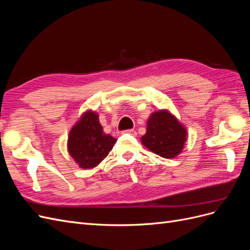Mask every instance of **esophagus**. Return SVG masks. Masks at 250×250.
Returning a JSON list of instances; mask_svg holds the SVG:
<instances>
[{"mask_svg":"<svg viewBox=\"0 0 250 250\" xmlns=\"http://www.w3.org/2000/svg\"><path fill=\"white\" fill-rule=\"evenodd\" d=\"M124 133H127V134H130V135H132V137H137V135H138L137 131H135V130H133V129H128V130H125V131H124Z\"/></svg>","mask_w":250,"mask_h":250,"instance_id":"34e87169","label":"esophagus"}]
</instances>
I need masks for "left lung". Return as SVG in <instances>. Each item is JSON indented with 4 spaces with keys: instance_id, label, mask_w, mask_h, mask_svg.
Wrapping results in <instances>:
<instances>
[{
    "instance_id": "obj_1",
    "label": "left lung",
    "mask_w": 250,
    "mask_h": 250,
    "mask_svg": "<svg viewBox=\"0 0 250 250\" xmlns=\"http://www.w3.org/2000/svg\"><path fill=\"white\" fill-rule=\"evenodd\" d=\"M143 145L165 158L177 156L187 141L186 128L168 110L155 111L149 117Z\"/></svg>"
}]
</instances>
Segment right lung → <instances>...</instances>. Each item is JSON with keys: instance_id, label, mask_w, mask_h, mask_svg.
<instances>
[{"instance_id": "add662e5", "label": "right lung", "mask_w": 250, "mask_h": 250, "mask_svg": "<svg viewBox=\"0 0 250 250\" xmlns=\"http://www.w3.org/2000/svg\"><path fill=\"white\" fill-rule=\"evenodd\" d=\"M116 142L111 135L104 133L98 113L88 110L71 129L67 150L80 168L92 169L108 155Z\"/></svg>"}]
</instances>
